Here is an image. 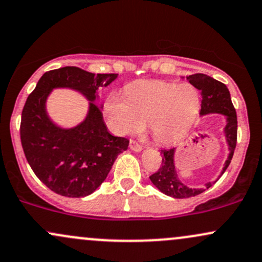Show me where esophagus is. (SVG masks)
Masks as SVG:
<instances>
[{"instance_id": "obj_1", "label": "esophagus", "mask_w": 262, "mask_h": 262, "mask_svg": "<svg viewBox=\"0 0 262 262\" xmlns=\"http://www.w3.org/2000/svg\"><path fill=\"white\" fill-rule=\"evenodd\" d=\"M130 148L132 149V151L135 152H141L142 151V146L139 145L137 142H135V141H130Z\"/></svg>"}]
</instances>
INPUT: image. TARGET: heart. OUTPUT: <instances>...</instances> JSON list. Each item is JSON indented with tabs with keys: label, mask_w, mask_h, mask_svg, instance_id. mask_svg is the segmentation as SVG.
Returning a JSON list of instances; mask_svg holds the SVG:
<instances>
[{
	"label": "heart",
	"mask_w": 262,
	"mask_h": 262,
	"mask_svg": "<svg viewBox=\"0 0 262 262\" xmlns=\"http://www.w3.org/2000/svg\"><path fill=\"white\" fill-rule=\"evenodd\" d=\"M125 94H108L104 104L108 128L117 136L141 131L147 122L158 142H174L192 128L201 110V94L188 83L140 81L127 85Z\"/></svg>",
	"instance_id": "1"
}]
</instances>
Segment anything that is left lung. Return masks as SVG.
Listing matches in <instances>:
<instances>
[{
    "label": "left lung",
    "instance_id": "8db88e82",
    "mask_svg": "<svg viewBox=\"0 0 262 262\" xmlns=\"http://www.w3.org/2000/svg\"><path fill=\"white\" fill-rule=\"evenodd\" d=\"M187 80L193 86H195L196 89L201 90L202 93L203 100L201 116L210 115V114H219V115L224 116L225 119V126L223 128V132H224L229 154L225 160L224 167H223L220 176L218 177L219 179L229 167V164H230L235 146H236V111H235L233 102H231L230 93H229V89L226 88L225 84L220 83V81L205 74L189 75L187 76ZM161 154L163 155L162 164H161L160 169L149 177L154 186L158 190H161L163 194L177 199L190 198V196L198 195L204 192V188H190L184 183H182V181L178 177L177 169H176V148L162 149ZM215 182H208L205 184V188H210Z\"/></svg>",
    "mask_w": 262,
    "mask_h": 262
}]
</instances>
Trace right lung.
<instances>
[{"mask_svg":"<svg viewBox=\"0 0 262 262\" xmlns=\"http://www.w3.org/2000/svg\"><path fill=\"white\" fill-rule=\"evenodd\" d=\"M117 74H94L76 67L44 73L28 96L20 119V142L29 166L49 189L69 198L95 192L107 177L128 140L113 136L102 117L99 88L107 86ZM54 89H70L88 101L84 120L63 128L50 119L46 100Z\"/></svg>","mask_w":262,"mask_h":262,"instance_id":"add662e5","label":"right lung"}]
</instances>
